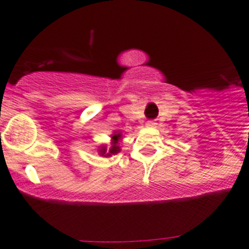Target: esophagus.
Instances as JSON below:
<instances>
[{
    "label": "esophagus",
    "mask_w": 249,
    "mask_h": 249,
    "mask_svg": "<svg viewBox=\"0 0 249 249\" xmlns=\"http://www.w3.org/2000/svg\"><path fill=\"white\" fill-rule=\"evenodd\" d=\"M157 123L154 122V120H149V122H147V126H154Z\"/></svg>",
    "instance_id": "34e87169"
}]
</instances>
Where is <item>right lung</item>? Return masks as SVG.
<instances>
[{
    "mask_svg": "<svg viewBox=\"0 0 249 249\" xmlns=\"http://www.w3.org/2000/svg\"><path fill=\"white\" fill-rule=\"evenodd\" d=\"M120 137H122V134H120V132H115V134H113L112 135V147H110L109 151L108 152H107V148H106L105 146L100 147V149H98V151H100L101 156L110 157L112 154L118 153V152L120 151V147L118 146V142H119Z\"/></svg>",
    "mask_w": 249,
    "mask_h": 249,
    "instance_id": "obj_1",
    "label": "right lung"
}]
</instances>
